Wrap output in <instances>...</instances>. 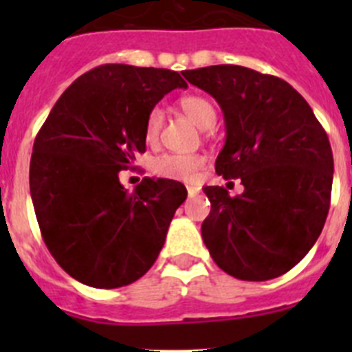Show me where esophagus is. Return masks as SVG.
I'll use <instances>...</instances> for the list:
<instances>
[{"label": "esophagus", "instance_id": "1", "mask_svg": "<svg viewBox=\"0 0 352 352\" xmlns=\"http://www.w3.org/2000/svg\"><path fill=\"white\" fill-rule=\"evenodd\" d=\"M199 190H201L199 186H186V192H188V195H190V197H194V195H197Z\"/></svg>", "mask_w": 352, "mask_h": 352}]
</instances>
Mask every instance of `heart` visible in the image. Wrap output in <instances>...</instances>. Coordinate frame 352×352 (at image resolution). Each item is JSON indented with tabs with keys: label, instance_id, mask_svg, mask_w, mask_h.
<instances>
[{
	"label": "heart",
	"instance_id": "b5f03b06",
	"mask_svg": "<svg viewBox=\"0 0 352 352\" xmlns=\"http://www.w3.org/2000/svg\"><path fill=\"white\" fill-rule=\"evenodd\" d=\"M179 107L183 113L194 121L199 129L208 130L217 123V111L214 105L208 98L201 95L183 96L179 100ZM162 126H164V111L160 107H153L148 113L144 126V138L149 144H155L160 138ZM204 164L201 155H164L155 162V173L162 178L176 179V182H195L197 174Z\"/></svg>",
	"mask_w": 352,
	"mask_h": 352
}]
</instances>
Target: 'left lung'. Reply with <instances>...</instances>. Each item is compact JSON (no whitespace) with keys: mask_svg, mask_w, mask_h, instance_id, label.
<instances>
[{"mask_svg":"<svg viewBox=\"0 0 352 352\" xmlns=\"http://www.w3.org/2000/svg\"><path fill=\"white\" fill-rule=\"evenodd\" d=\"M219 102L226 144L217 174L243 194L204 186L211 211L201 232L219 268L263 282L296 266L321 234L333 183L328 135L303 96L275 76L238 65L183 72Z\"/></svg>","mask_w":352,"mask_h":352,"instance_id":"obj_1","label":"left lung"}]
</instances>
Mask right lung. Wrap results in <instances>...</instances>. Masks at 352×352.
Returning <instances> with one entry per match:
<instances>
[{"label":"right lung","instance_id":"add662e5","mask_svg":"<svg viewBox=\"0 0 352 352\" xmlns=\"http://www.w3.org/2000/svg\"><path fill=\"white\" fill-rule=\"evenodd\" d=\"M176 88H186L178 72L102 65L65 89L36 135L30 192L42 238L89 287L141 278L186 199L174 179L144 178L129 192L118 176L146 151L148 113Z\"/></svg>","mask_w":352,"mask_h":352}]
</instances>
